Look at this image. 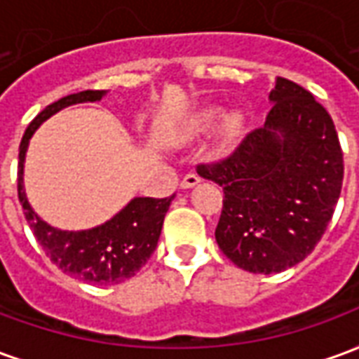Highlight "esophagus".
I'll list each match as a JSON object with an SVG mask.
<instances>
[{
	"instance_id": "34e87169",
	"label": "esophagus",
	"mask_w": 359,
	"mask_h": 359,
	"mask_svg": "<svg viewBox=\"0 0 359 359\" xmlns=\"http://www.w3.org/2000/svg\"><path fill=\"white\" fill-rule=\"evenodd\" d=\"M198 182H200V177H198L196 172H190V175H187L184 179L180 180V188H182V190H188V188L196 187Z\"/></svg>"
}]
</instances>
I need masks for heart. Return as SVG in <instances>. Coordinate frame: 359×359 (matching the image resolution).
<instances>
[{
  "instance_id": "obj_1",
  "label": "heart",
  "mask_w": 359,
  "mask_h": 359,
  "mask_svg": "<svg viewBox=\"0 0 359 359\" xmlns=\"http://www.w3.org/2000/svg\"><path fill=\"white\" fill-rule=\"evenodd\" d=\"M223 116V109L210 105V107H202V109L194 111L192 115L184 118V123L179 128V138L182 142H194L202 138L203 134H208L217 126L218 121ZM221 121V120H220ZM244 128V118L238 111H233L225 115L224 121L219 123L217 138L221 144H231L233 140L238 138V134Z\"/></svg>"
}]
</instances>
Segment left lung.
Returning <instances> with one entry per match:
<instances>
[{
    "mask_svg": "<svg viewBox=\"0 0 359 359\" xmlns=\"http://www.w3.org/2000/svg\"><path fill=\"white\" fill-rule=\"evenodd\" d=\"M265 125L233 156L200 165L223 187L219 248L250 273H280L321 241L339 202L344 165L331 115L308 90L277 76Z\"/></svg>",
    "mask_w": 359,
    "mask_h": 359,
    "instance_id": "obj_1",
    "label": "left lung"
}]
</instances>
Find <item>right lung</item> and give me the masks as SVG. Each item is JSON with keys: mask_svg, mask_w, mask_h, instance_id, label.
I'll list each match as a JSON object with an SVG mask.
<instances>
[{"mask_svg": "<svg viewBox=\"0 0 359 359\" xmlns=\"http://www.w3.org/2000/svg\"><path fill=\"white\" fill-rule=\"evenodd\" d=\"M105 94V90H84L48 105L28 125L19 148V200L36 241L63 273L97 286L118 285L140 271L156 250L165 213L175 196L133 198L102 225L86 231H61L48 225L28 203L25 192V159L30 138L43 121L74 103L100 102Z\"/></svg>", "mask_w": 359, "mask_h": 359, "instance_id": "obj_1", "label": "right lung"}]
</instances>
